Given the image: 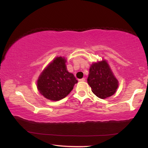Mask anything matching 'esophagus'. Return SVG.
I'll return each instance as SVG.
<instances>
[{"label": "esophagus", "mask_w": 148, "mask_h": 148, "mask_svg": "<svg viewBox=\"0 0 148 148\" xmlns=\"http://www.w3.org/2000/svg\"><path fill=\"white\" fill-rule=\"evenodd\" d=\"M79 82H85V81H86V79L82 78L81 79H79Z\"/></svg>", "instance_id": "esophagus-1"}]
</instances>
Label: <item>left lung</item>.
<instances>
[{
  "label": "left lung",
  "instance_id": "obj_1",
  "mask_svg": "<svg viewBox=\"0 0 148 148\" xmlns=\"http://www.w3.org/2000/svg\"><path fill=\"white\" fill-rule=\"evenodd\" d=\"M88 83L92 92L102 99L112 96L118 88V80L115 78L106 60L91 65Z\"/></svg>",
  "mask_w": 148,
  "mask_h": 148
}]
</instances>
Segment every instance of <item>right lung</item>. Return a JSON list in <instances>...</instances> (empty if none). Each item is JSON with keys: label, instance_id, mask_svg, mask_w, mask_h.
<instances>
[{"label": "right lung", "instance_id": "obj_1", "mask_svg": "<svg viewBox=\"0 0 148 148\" xmlns=\"http://www.w3.org/2000/svg\"><path fill=\"white\" fill-rule=\"evenodd\" d=\"M65 62L64 58H56L38 78V90L48 100L57 101L65 98L78 82L73 74L67 71Z\"/></svg>", "mask_w": 148, "mask_h": 148}]
</instances>
